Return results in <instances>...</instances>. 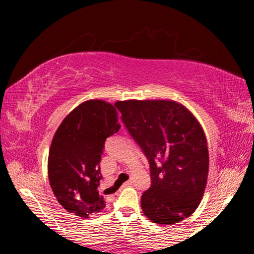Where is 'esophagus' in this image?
Instances as JSON below:
<instances>
[{
  "label": "esophagus",
  "mask_w": 254,
  "mask_h": 254,
  "mask_svg": "<svg viewBox=\"0 0 254 254\" xmlns=\"http://www.w3.org/2000/svg\"><path fill=\"white\" fill-rule=\"evenodd\" d=\"M132 183H133L132 180H128V182H127V183H124V184H123V186H122V187L124 188V187H127V186H130V185H132Z\"/></svg>",
  "instance_id": "34e87169"
}]
</instances>
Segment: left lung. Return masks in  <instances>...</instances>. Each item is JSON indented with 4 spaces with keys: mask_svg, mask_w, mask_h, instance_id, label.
<instances>
[{
    "mask_svg": "<svg viewBox=\"0 0 254 254\" xmlns=\"http://www.w3.org/2000/svg\"><path fill=\"white\" fill-rule=\"evenodd\" d=\"M115 105L150 163L151 187L141 197L145 216L166 225L190 216L204 195L209 166L198 120L170 100H127Z\"/></svg>",
    "mask_w": 254,
    "mask_h": 254,
    "instance_id": "1",
    "label": "left lung"
}]
</instances>
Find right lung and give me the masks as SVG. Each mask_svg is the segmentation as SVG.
<instances>
[{
    "label": "right lung",
    "mask_w": 254,
    "mask_h": 254,
    "mask_svg": "<svg viewBox=\"0 0 254 254\" xmlns=\"http://www.w3.org/2000/svg\"><path fill=\"white\" fill-rule=\"evenodd\" d=\"M115 104L102 100L83 102L63 120L51 141L50 186L67 212L83 218L105 208L104 196L98 191L100 161L106 137L121 127Z\"/></svg>",
    "instance_id": "add662e5"
}]
</instances>
